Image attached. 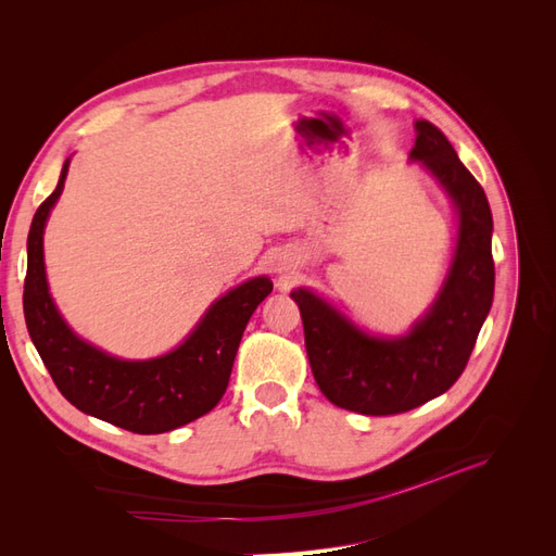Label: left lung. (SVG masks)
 Here are the masks:
<instances>
[{
	"mask_svg": "<svg viewBox=\"0 0 556 556\" xmlns=\"http://www.w3.org/2000/svg\"><path fill=\"white\" fill-rule=\"evenodd\" d=\"M415 131L410 160L439 178L459 211L457 252L431 311L403 339H374L313 292H292L319 392L362 415H399L447 392L464 374L494 299V225L482 185L439 127L417 121Z\"/></svg>",
	"mask_w": 556,
	"mask_h": 556,
	"instance_id": "obj_1",
	"label": "left lung"
}]
</instances>
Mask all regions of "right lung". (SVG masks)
<instances>
[{
    "mask_svg": "<svg viewBox=\"0 0 556 556\" xmlns=\"http://www.w3.org/2000/svg\"><path fill=\"white\" fill-rule=\"evenodd\" d=\"M70 160L58 188L37 208L27 237L25 323L50 378L78 410L131 433H164L206 415L223 399L233 357L250 315L271 294L274 282L252 278L217 299L190 339L157 359L123 362L104 355L64 325L48 294L43 227L62 194Z\"/></svg>",
    "mask_w": 556,
    "mask_h": 556,
    "instance_id": "add662e5",
    "label": "right lung"
}]
</instances>
